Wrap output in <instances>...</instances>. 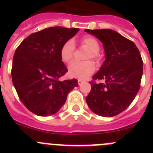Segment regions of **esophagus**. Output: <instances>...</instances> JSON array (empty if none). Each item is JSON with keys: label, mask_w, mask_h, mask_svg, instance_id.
<instances>
[{"label": "esophagus", "mask_w": 153, "mask_h": 153, "mask_svg": "<svg viewBox=\"0 0 153 153\" xmlns=\"http://www.w3.org/2000/svg\"><path fill=\"white\" fill-rule=\"evenodd\" d=\"M84 83V80H83V79H78V84L79 85H81L82 83Z\"/></svg>", "instance_id": "obj_1"}]
</instances>
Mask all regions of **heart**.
<instances>
[{"instance_id": "obj_1", "label": "heart", "mask_w": 153, "mask_h": 153, "mask_svg": "<svg viewBox=\"0 0 153 153\" xmlns=\"http://www.w3.org/2000/svg\"><path fill=\"white\" fill-rule=\"evenodd\" d=\"M81 43L86 48L90 50L86 59H93L98 60V52L100 47L98 40L92 36H84L81 39ZM75 51V44L73 40L66 41L60 49V57L65 63H68L71 60ZM95 70V66L91 61L78 62L74 61L69 65L68 73L71 77L78 79H85Z\"/></svg>"}]
</instances>
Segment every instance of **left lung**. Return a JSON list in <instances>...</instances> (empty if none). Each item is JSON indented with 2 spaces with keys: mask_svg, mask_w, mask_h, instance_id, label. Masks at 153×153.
Instances as JSON below:
<instances>
[{
  "mask_svg": "<svg viewBox=\"0 0 153 153\" xmlns=\"http://www.w3.org/2000/svg\"><path fill=\"white\" fill-rule=\"evenodd\" d=\"M102 42L105 51L103 63L90 82L91 90L86 97L92 111L104 117H112L124 111L133 101L140 88L143 65L136 44L110 29L85 30Z\"/></svg>",
  "mask_w": 153,
  "mask_h": 153,
  "instance_id": "obj_1",
  "label": "left lung"
}]
</instances>
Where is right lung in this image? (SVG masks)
Masks as SVG:
<instances>
[{
    "label": "right lung",
    "mask_w": 153,
    "mask_h": 153,
    "mask_svg": "<svg viewBox=\"0 0 153 153\" xmlns=\"http://www.w3.org/2000/svg\"><path fill=\"white\" fill-rule=\"evenodd\" d=\"M79 29L53 27L29 35L13 55L12 82L19 98L30 111L40 117L55 114L77 79L60 81L67 72L60 49Z\"/></svg>",
    "instance_id": "add662e5"
}]
</instances>
